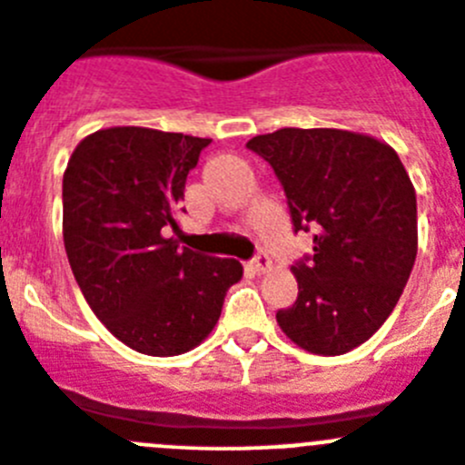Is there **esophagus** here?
Returning a JSON list of instances; mask_svg holds the SVG:
<instances>
[{
    "label": "esophagus",
    "mask_w": 465,
    "mask_h": 465,
    "mask_svg": "<svg viewBox=\"0 0 465 465\" xmlns=\"http://www.w3.org/2000/svg\"><path fill=\"white\" fill-rule=\"evenodd\" d=\"M270 265H272V261L268 259V254H263V252H259V254L254 256V259L250 261V268L254 270L256 274H263V272H268L270 270Z\"/></svg>",
    "instance_id": "1"
}]
</instances>
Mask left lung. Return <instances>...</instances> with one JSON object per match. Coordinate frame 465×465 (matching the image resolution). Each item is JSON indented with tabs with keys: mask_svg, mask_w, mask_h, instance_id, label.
I'll return each mask as SVG.
<instances>
[{
	"mask_svg": "<svg viewBox=\"0 0 465 465\" xmlns=\"http://www.w3.org/2000/svg\"><path fill=\"white\" fill-rule=\"evenodd\" d=\"M272 165L292 229L313 232V256L292 265L297 300L282 331L311 354L338 357L386 322L418 252L416 191L398 152L366 134L295 129L254 136Z\"/></svg>",
	"mask_w": 465,
	"mask_h": 465,
	"instance_id": "1",
	"label": "left lung"
}]
</instances>
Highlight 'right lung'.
<instances>
[{
  "instance_id": "1",
  "label": "right lung",
  "mask_w": 465,
  "mask_h": 465,
  "mask_svg": "<svg viewBox=\"0 0 465 465\" xmlns=\"http://www.w3.org/2000/svg\"><path fill=\"white\" fill-rule=\"evenodd\" d=\"M211 138L111 127L76 145L63 174V242L93 313L124 345L174 357L200 345L241 282L236 259L179 250V202Z\"/></svg>"
}]
</instances>
